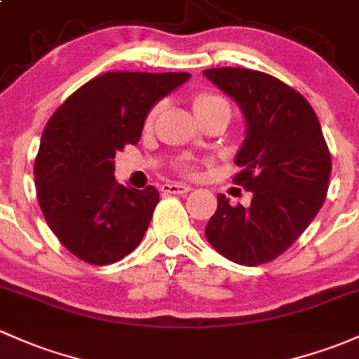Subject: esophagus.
I'll use <instances>...</instances> for the list:
<instances>
[{"label":"esophagus","instance_id":"obj_1","mask_svg":"<svg viewBox=\"0 0 359 359\" xmlns=\"http://www.w3.org/2000/svg\"><path fill=\"white\" fill-rule=\"evenodd\" d=\"M161 190L164 194H171V195H184L191 190L188 184H181V183H165L161 187Z\"/></svg>","mask_w":359,"mask_h":359}]
</instances>
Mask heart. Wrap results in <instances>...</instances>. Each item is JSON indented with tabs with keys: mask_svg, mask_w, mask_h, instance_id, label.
Segmentation results:
<instances>
[{
	"mask_svg": "<svg viewBox=\"0 0 359 359\" xmlns=\"http://www.w3.org/2000/svg\"><path fill=\"white\" fill-rule=\"evenodd\" d=\"M221 104H226V101L222 97H219V95H214V94H200V95H196L195 97V101H194V109H195V113L196 111H202V109H207V107H214V106H221ZM227 106V104H226ZM156 114H157V107H154L152 111H150L149 113V116H147V126H150L152 125V121H154V118H156Z\"/></svg>",
	"mask_w": 359,
	"mask_h": 359,
	"instance_id": "b5f03b06",
	"label": "heart"
}]
</instances>
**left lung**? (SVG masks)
<instances>
[{
	"instance_id": "obj_1",
	"label": "left lung",
	"mask_w": 359,
	"mask_h": 359,
	"mask_svg": "<svg viewBox=\"0 0 359 359\" xmlns=\"http://www.w3.org/2000/svg\"><path fill=\"white\" fill-rule=\"evenodd\" d=\"M203 75L236 101L246 137L234 183L252 191L250 207L217 195L207 240L234 264L255 267L283 255L318 214L329 190V147L313 107L276 76L248 68H212Z\"/></svg>"
}]
</instances>
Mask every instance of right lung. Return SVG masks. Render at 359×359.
Here are the masks:
<instances>
[{"mask_svg":"<svg viewBox=\"0 0 359 359\" xmlns=\"http://www.w3.org/2000/svg\"><path fill=\"white\" fill-rule=\"evenodd\" d=\"M190 73L109 72L67 99L46 125L34 164L37 198L61 245L92 265L132 253L150 224L159 191L114 180V157L140 140L149 111Z\"/></svg>","mask_w":359,"mask_h":359,"instance_id":"1","label":"right lung"}]
</instances>
